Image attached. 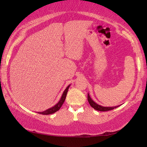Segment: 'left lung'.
<instances>
[{
	"label": "left lung",
	"mask_w": 147,
	"mask_h": 147,
	"mask_svg": "<svg viewBox=\"0 0 147 147\" xmlns=\"http://www.w3.org/2000/svg\"><path fill=\"white\" fill-rule=\"evenodd\" d=\"M88 102H89L90 105L92 106L94 109H95L98 111H101V112H104V111H108V110H113L114 108H118L119 106H112V107H105V106H102L101 105H99L97 103H96L95 102L93 101V100L90 98L89 94H88Z\"/></svg>",
	"instance_id": "1"
}]
</instances>
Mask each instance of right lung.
Masks as SVG:
<instances>
[{"mask_svg":"<svg viewBox=\"0 0 147 147\" xmlns=\"http://www.w3.org/2000/svg\"><path fill=\"white\" fill-rule=\"evenodd\" d=\"M69 86H70V84L67 86V88H65V90H64L63 93V94H62V96H61V99L59 100V101L56 104L55 106H53V107L49 108V109L45 110V111L39 112H38V113L43 114V115H47V114H53V113H55V112L58 111V110L60 109V108L61 107V106L63 105L64 101H65V98H66V96H67V93L68 89H69Z\"/></svg>","mask_w":147,"mask_h":147,"instance_id":"1","label":"right lung"}]
</instances>
